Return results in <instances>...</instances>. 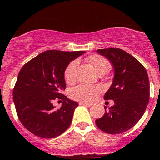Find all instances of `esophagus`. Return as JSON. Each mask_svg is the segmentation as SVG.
<instances>
[{
	"label": "esophagus",
	"mask_w": 160,
	"mask_h": 160,
	"mask_svg": "<svg viewBox=\"0 0 160 160\" xmlns=\"http://www.w3.org/2000/svg\"><path fill=\"white\" fill-rule=\"evenodd\" d=\"M80 105H83V106H86V107H90L91 106V103H88V102H80Z\"/></svg>",
	"instance_id": "1"
}]
</instances>
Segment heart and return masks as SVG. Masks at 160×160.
Wrapping results in <instances>:
<instances>
[{
	"label": "heart",
	"mask_w": 160,
	"mask_h": 160,
	"mask_svg": "<svg viewBox=\"0 0 160 160\" xmlns=\"http://www.w3.org/2000/svg\"><path fill=\"white\" fill-rule=\"evenodd\" d=\"M88 62L92 65V67L95 70L98 74L101 72L107 73L109 71L110 64L109 62L102 56L93 55L88 58ZM78 67L77 61H73L68 65L66 71H65L64 77L66 81L71 83L74 81L76 77V71ZM99 91V88L98 86H92L87 84H80L71 89V98H75L76 100L89 102L93 100V98Z\"/></svg>",
	"instance_id": "1"
}]
</instances>
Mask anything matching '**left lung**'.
Returning a JSON list of instances; mask_svg holds the SVG:
<instances>
[{"label": "left lung", "instance_id": "8db88e82", "mask_svg": "<svg viewBox=\"0 0 160 160\" xmlns=\"http://www.w3.org/2000/svg\"><path fill=\"white\" fill-rule=\"evenodd\" d=\"M97 52L108 59L114 68L113 80L104 95L105 100L112 99L114 105L104 107V115L96 119V125L106 133L119 134L134 127L146 109L150 99L147 71L122 49H98Z\"/></svg>", "mask_w": 160, "mask_h": 160}]
</instances>
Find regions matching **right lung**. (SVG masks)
I'll return each mask as SVG.
<instances>
[{
  "label": "right lung",
  "mask_w": 160,
  "mask_h": 160,
  "mask_svg": "<svg viewBox=\"0 0 160 160\" xmlns=\"http://www.w3.org/2000/svg\"><path fill=\"white\" fill-rule=\"evenodd\" d=\"M84 52L49 50L40 53L22 67L13 90L17 115L26 129L42 138H54L70 127L78 102L67 98L65 71L70 62ZM64 100L60 109L52 101Z\"/></svg>",
  "instance_id": "right-lung-1"
}]
</instances>
